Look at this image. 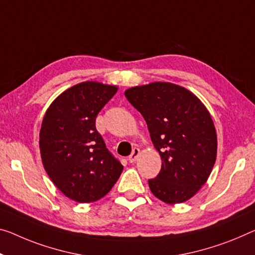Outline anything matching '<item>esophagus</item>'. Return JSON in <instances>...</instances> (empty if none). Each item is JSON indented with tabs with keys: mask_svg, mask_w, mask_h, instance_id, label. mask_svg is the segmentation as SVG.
<instances>
[{
	"mask_svg": "<svg viewBox=\"0 0 255 255\" xmlns=\"http://www.w3.org/2000/svg\"><path fill=\"white\" fill-rule=\"evenodd\" d=\"M140 154V149H138V148H134V149L132 150V154L128 156V162L130 163H134L135 159L138 158V156Z\"/></svg>",
	"mask_w": 255,
	"mask_h": 255,
	"instance_id": "obj_1",
	"label": "esophagus"
}]
</instances>
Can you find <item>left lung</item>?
<instances>
[{"label":"left lung","instance_id":"left-lung-1","mask_svg":"<svg viewBox=\"0 0 255 255\" xmlns=\"http://www.w3.org/2000/svg\"><path fill=\"white\" fill-rule=\"evenodd\" d=\"M127 99L146 121L162 158L151 193L167 204L188 201L209 179L217 159V132L209 111L189 90L167 82L128 89Z\"/></svg>","mask_w":255,"mask_h":255}]
</instances>
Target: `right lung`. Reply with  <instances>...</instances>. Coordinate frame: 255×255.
Here are the masks:
<instances>
[{
    "instance_id": "right-lung-1",
    "label": "right lung",
    "mask_w": 255,
    "mask_h": 255,
    "mask_svg": "<svg viewBox=\"0 0 255 255\" xmlns=\"http://www.w3.org/2000/svg\"><path fill=\"white\" fill-rule=\"evenodd\" d=\"M117 89L99 82H82L57 97L43 117V166L58 189L77 203L104 197L123 171L96 128L97 115Z\"/></svg>"
}]
</instances>
